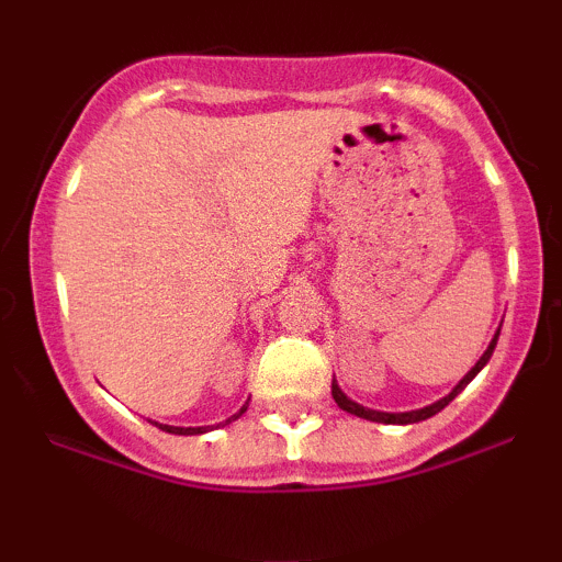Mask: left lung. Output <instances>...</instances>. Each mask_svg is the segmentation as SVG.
I'll list each match as a JSON object with an SVG mask.
<instances>
[{"label":"left lung","instance_id":"obj_1","mask_svg":"<svg viewBox=\"0 0 562 562\" xmlns=\"http://www.w3.org/2000/svg\"><path fill=\"white\" fill-rule=\"evenodd\" d=\"M496 338H499V333L494 335V340H492V344H488L486 351H483V357L479 359V362H475L473 370H470L468 375L460 380V385H457V389L451 391L449 396H443L441 402H436V404L425 406V409H415V412H398V415H391V412H375V409H364L362 404L351 402V398H348L346 393L340 391L338 385H335V380H333V398H335V404L340 406V409L351 412V415H357V417H364V420H372V423H385V425H409V423H420V420H428V417L438 415V412H441L443 406H447V404L451 402V398L457 396V393H460V391H465V385L470 383V380H473L475 375H479V372L483 370V364H486L488 359H492V353H494V346H496Z\"/></svg>","mask_w":562,"mask_h":562}]
</instances>
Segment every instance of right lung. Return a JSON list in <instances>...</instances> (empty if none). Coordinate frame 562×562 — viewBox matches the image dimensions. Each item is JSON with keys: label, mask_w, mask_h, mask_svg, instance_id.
I'll return each instance as SVG.
<instances>
[{"label": "right lung", "mask_w": 562, "mask_h": 562, "mask_svg": "<svg viewBox=\"0 0 562 562\" xmlns=\"http://www.w3.org/2000/svg\"><path fill=\"white\" fill-rule=\"evenodd\" d=\"M245 409H248V402H245V404H243V409L237 412V415H232L227 423L237 420V417H240ZM156 425H158V423H156ZM222 425H224V423H222ZM158 428H160V430H166V434H177V436H195V434H205V430H209V428H173V425H158Z\"/></svg>", "instance_id": "add662e5"}]
</instances>
